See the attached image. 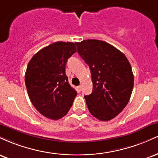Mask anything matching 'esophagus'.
I'll return each instance as SVG.
<instances>
[{"label": "esophagus", "mask_w": 158, "mask_h": 158, "mask_svg": "<svg viewBox=\"0 0 158 158\" xmlns=\"http://www.w3.org/2000/svg\"><path fill=\"white\" fill-rule=\"evenodd\" d=\"M78 90H79V91H80V90H81V85H79V86H78Z\"/></svg>", "instance_id": "34e87169"}]
</instances>
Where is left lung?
<instances>
[{
    "mask_svg": "<svg viewBox=\"0 0 158 158\" xmlns=\"http://www.w3.org/2000/svg\"><path fill=\"white\" fill-rule=\"evenodd\" d=\"M75 44L91 73L93 91L84 97L88 110L99 120H110L124 109L131 97V64L122 52L106 41L88 39Z\"/></svg>",
    "mask_w": 158,
    "mask_h": 158,
    "instance_id": "left-lung-1",
    "label": "left lung"
}]
</instances>
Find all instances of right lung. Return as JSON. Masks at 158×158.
Returning <instances> with one entry per match:
<instances>
[{"mask_svg": "<svg viewBox=\"0 0 158 158\" xmlns=\"http://www.w3.org/2000/svg\"><path fill=\"white\" fill-rule=\"evenodd\" d=\"M77 52L73 42L57 41L42 48L32 57L25 73L28 96L40 114L49 119L68 114L77 92L65 73L68 59Z\"/></svg>", "mask_w": 158, "mask_h": 158, "instance_id": "obj_1", "label": "right lung"}]
</instances>
